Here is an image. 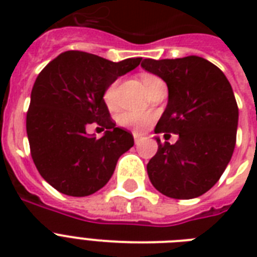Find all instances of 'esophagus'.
Returning <instances> with one entry per match:
<instances>
[{
  "label": "esophagus",
  "mask_w": 257,
  "mask_h": 257,
  "mask_svg": "<svg viewBox=\"0 0 257 257\" xmlns=\"http://www.w3.org/2000/svg\"><path fill=\"white\" fill-rule=\"evenodd\" d=\"M133 139H135V143H136V144H139V141H140V139H141V135L137 132H133Z\"/></svg>",
  "instance_id": "obj_1"
}]
</instances>
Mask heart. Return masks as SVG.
Here are the masks:
<instances>
[{
	"mask_svg": "<svg viewBox=\"0 0 257 257\" xmlns=\"http://www.w3.org/2000/svg\"><path fill=\"white\" fill-rule=\"evenodd\" d=\"M153 78H156V77L152 76V74H144L141 80H143V82H144V85L147 86L149 82L152 81ZM116 89H117L116 82H113V84H110L108 88L105 89L104 101L109 108H112L113 105H114ZM118 121H120V124L124 125V126H129V128H133V129H136V131H139V129H143L144 126H147V125L152 121V116H151V114H147V113L124 112L120 114Z\"/></svg>",
	"mask_w": 257,
	"mask_h": 257,
	"instance_id": "b5f03b06",
	"label": "heart"
}]
</instances>
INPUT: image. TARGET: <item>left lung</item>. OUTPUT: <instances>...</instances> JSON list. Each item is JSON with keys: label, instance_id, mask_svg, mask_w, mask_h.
I'll return each instance as SVG.
<instances>
[{"label": "left lung", "instance_id": "obj_1", "mask_svg": "<svg viewBox=\"0 0 257 257\" xmlns=\"http://www.w3.org/2000/svg\"><path fill=\"white\" fill-rule=\"evenodd\" d=\"M141 66L168 86V104L156 133H175L161 144L147 171L157 191L172 199H193L209 191L227 168L236 144L239 108L225 74L199 56L145 58Z\"/></svg>", "mask_w": 257, "mask_h": 257}]
</instances>
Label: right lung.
<instances>
[{"mask_svg":"<svg viewBox=\"0 0 257 257\" xmlns=\"http://www.w3.org/2000/svg\"><path fill=\"white\" fill-rule=\"evenodd\" d=\"M141 58L113 62L96 54L69 50L50 61L34 82L26 113L30 153L40 175L64 195L82 197L112 177L117 160L132 148V133L109 117L104 92ZM106 128L96 139L89 123Z\"/></svg>","mask_w":257,"mask_h":257,"instance_id":"obj_1","label":"right lung"}]
</instances>
